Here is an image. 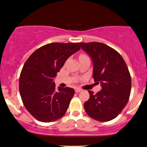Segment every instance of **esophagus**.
<instances>
[{"label":"esophagus","instance_id":"obj_1","mask_svg":"<svg viewBox=\"0 0 147 147\" xmlns=\"http://www.w3.org/2000/svg\"><path fill=\"white\" fill-rule=\"evenodd\" d=\"M75 91H76V92H82V89H80V88H75Z\"/></svg>","mask_w":147,"mask_h":147}]
</instances>
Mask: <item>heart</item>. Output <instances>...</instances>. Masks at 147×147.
Masks as SVG:
<instances>
[{
    "label": "heart",
    "mask_w": 147,
    "mask_h": 147,
    "mask_svg": "<svg viewBox=\"0 0 147 147\" xmlns=\"http://www.w3.org/2000/svg\"><path fill=\"white\" fill-rule=\"evenodd\" d=\"M82 55H81V56H82Z\"/></svg>",
    "instance_id": "obj_1"
}]
</instances>
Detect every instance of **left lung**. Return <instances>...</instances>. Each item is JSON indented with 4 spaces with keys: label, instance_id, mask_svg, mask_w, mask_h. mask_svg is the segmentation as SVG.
Masks as SVG:
<instances>
[{
    "label": "left lung",
    "instance_id": "1",
    "mask_svg": "<svg viewBox=\"0 0 147 147\" xmlns=\"http://www.w3.org/2000/svg\"><path fill=\"white\" fill-rule=\"evenodd\" d=\"M93 61V78L102 90L96 94L89 90L90 98L84 104L90 117L100 122L115 118L125 107L131 92V77L120 54L106 44L78 43Z\"/></svg>",
    "mask_w": 147,
    "mask_h": 147
}]
</instances>
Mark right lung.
Masks as SVG:
<instances>
[{
  "label": "right lung",
  "mask_w": 147,
  "mask_h": 147,
  "mask_svg": "<svg viewBox=\"0 0 147 147\" xmlns=\"http://www.w3.org/2000/svg\"><path fill=\"white\" fill-rule=\"evenodd\" d=\"M80 47L78 43H51L30 55L19 78V91L28 112L43 122L55 121L67 111L75 94L73 88H55L54 78L67 58Z\"/></svg>",
  "instance_id": "right-lung-1"
}]
</instances>
